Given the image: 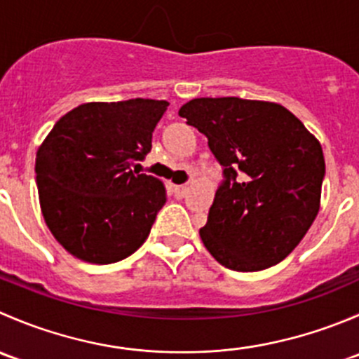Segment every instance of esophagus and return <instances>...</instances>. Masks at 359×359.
I'll list each match as a JSON object with an SVG mask.
<instances>
[{"mask_svg":"<svg viewBox=\"0 0 359 359\" xmlns=\"http://www.w3.org/2000/svg\"><path fill=\"white\" fill-rule=\"evenodd\" d=\"M187 193V186H173V194H175V198H184Z\"/></svg>","mask_w":359,"mask_h":359,"instance_id":"1","label":"esophagus"}]
</instances>
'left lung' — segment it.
Instances as JSON below:
<instances>
[{"instance_id": "left-lung-1", "label": "left lung", "mask_w": 359, "mask_h": 359, "mask_svg": "<svg viewBox=\"0 0 359 359\" xmlns=\"http://www.w3.org/2000/svg\"><path fill=\"white\" fill-rule=\"evenodd\" d=\"M179 116L208 139L222 180L200 236L213 259L240 273L281 262L320 210L325 158L300 119L274 102L193 99Z\"/></svg>"}]
</instances>
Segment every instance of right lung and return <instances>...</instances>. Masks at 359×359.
<instances>
[{
	"instance_id": "add662e5",
	"label": "right lung",
	"mask_w": 359,
	"mask_h": 359,
	"mask_svg": "<svg viewBox=\"0 0 359 359\" xmlns=\"http://www.w3.org/2000/svg\"><path fill=\"white\" fill-rule=\"evenodd\" d=\"M168 106L151 99L90 102L55 123L36 154V186L46 226L69 253L112 264L147 240L166 191L132 166L151 151Z\"/></svg>"
}]
</instances>
